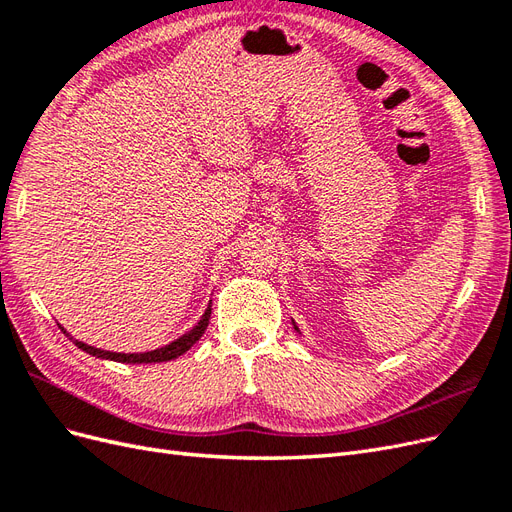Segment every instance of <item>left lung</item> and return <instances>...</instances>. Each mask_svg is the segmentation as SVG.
<instances>
[{"label": "left lung", "instance_id": "1", "mask_svg": "<svg viewBox=\"0 0 512 512\" xmlns=\"http://www.w3.org/2000/svg\"><path fill=\"white\" fill-rule=\"evenodd\" d=\"M294 329H297V324H294ZM297 331H299V329H297Z\"/></svg>", "mask_w": 512, "mask_h": 512}]
</instances>
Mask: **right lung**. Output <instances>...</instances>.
Segmentation results:
<instances>
[{"mask_svg":"<svg viewBox=\"0 0 512 512\" xmlns=\"http://www.w3.org/2000/svg\"><path fill=\"white\" fill-rule=\"evenodd\" d=\"M209 318H211V303L209 307L205 309L203 318L198 320V324L194 329H190L185 335H181L179 339H175V342H170L168 346H162L158 350H149V352H111V350H102V348H94V346H87L83 342H79V339H74L64 327L59 324V329L64 331L72 342L79 346L83 352L96 356V359H108V361H117V363H164V361H173L177 359V356H181L183 352H188L200 337H203L207 324H209Z\"/></svg>","mask_w":512,"mask_h":512,"instance_id":"obj_1","label":"right lung"}]
</instances>
